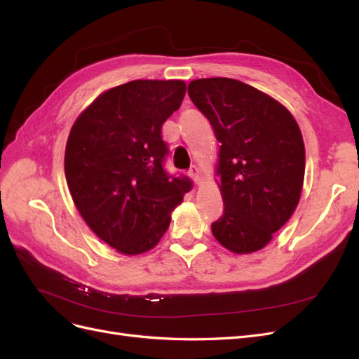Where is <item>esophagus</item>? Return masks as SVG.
<instances>
[{
  "label": "esophagus",
  "mask_w": 359,
  "mask_h": 359,
  "mask_svg": "<svg viewBox=\"0 0 359 359\" xmlns=\"http://www.w3.org/2000/svg\"><path fill=\"white\" fill-rule=\"evenodd\" d=\"M189 175L193 178L194 182H199V177H201L199 168H198V166H191V168L189 169Z\"/></svg>",
  "instance_id": "1"
}]
</instances>
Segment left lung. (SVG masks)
<instances>
[{
    "instance_id": "8db88e82",
    "label": "left lung",
    "mask_w": 359,
    "mask_h": 359,
    "mask_svg": "<svg viewBox=\"0 0 359 359\" xmlns=\"http://www.w3.org/2000/svg\"><path fill=\"white\" fill-rule=\"evenodd\" d=\"M189 95L220 145L224 212L212 235L236 255L264 248L299 202L306 149L295 118L273 97L229 78L196 79Z\"/></svg>"
}]
</instances>
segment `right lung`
Listing matches in <instances>:
<instances>
[{
    "mask_svg": "<svg viewBox=\"0 0 359 359\" xmlns=\"http://www.w3.org/2000/svg\"><path fill=\"white\" fill-rule=\"evenodd\" d=\"M182 81H132L104 91L76 119L64 170L85 223L123 255L161 240L170 211L191 190L187 177L165 170L161 126L180 109Z\"/></svg>",
    "mask_w": 359,
    "mask_h": 359,
    "instance_id": "add662e5",
    "label": "right lung"
}]
</instances>
